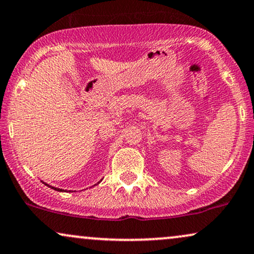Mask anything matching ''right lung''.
Masks as SVG:
<instances>
[{"instance_id": "right-lung-1", "label": "right lung", "mask_w": 254, "mask_h": 254, "mask_svg": "<svg viewBox=\"0 0 254 254\" xmlns=\"http://www.w3.org/2000/svg\"><path fill=\"white\" fill-rule=\"evenodd\" d=\"M44 183V182H43ZM44 184H46L47 186H49V188H51V189H54V190H56V191H60V192H62V191H64V190H62V189H59V188H55V186H51V185H49V184H47V183H44ZM97 184H99V182L97 183ZM96 185V184H95Z\"/></svg>"}]
</instances>
